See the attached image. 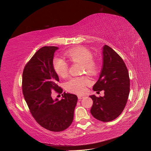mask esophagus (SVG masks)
Here are the masks:
<instances>
[{
    "label": "esophagus",
    "mask_w": 151,
    "mask_h": 151,
    "mask_svg": "<svg viewBox=\"0 0 151 151\" xmlns=\"http://www.w3.org/2000/svg\"><path fill=\"white\" fill-rule=\"evenodd\" d=\"M84 97H85L84 96H80V95H79V96H78V98L79 100L82 99H83Z\"/></svg>",
    "instance_id": "34e87169"
}]
</instances>
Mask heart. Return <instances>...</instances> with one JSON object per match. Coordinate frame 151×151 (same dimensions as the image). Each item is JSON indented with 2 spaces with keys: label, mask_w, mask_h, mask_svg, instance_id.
Returning <instances> with one entry per match:
<instances>
[{
  "label": "heart",
  "mask_w": 151,
  "mask_h": 151,
  "mask_svg": "<svg viewBox=\"0 0 151 151\" xmlns=\"http://www.w3.org/2000/svg\"><path fill=\"white\" fill-rule=\"evenodd\" d=\"M66 57L73 62L82 64L83 70L90 75L96 73L98 69L97 63L93 59L91 52L85 47H78L68 50L65 52ZM54 70L58 75L65 77L68 73V64L63 59L55 57L52 61ZM91 83L87 77H74L69 80L66 83V88L69 92L77 94L83 93L86 86Z\"/></svg>",
  "instance_id": "1"
}]
</instances>
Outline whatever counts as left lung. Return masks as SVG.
Here are the masks:
<instances>
[{
  "instance_id": "left-lung-1",
  "label": "left lung",
  "mask_w": 151,
  "mask_h": 151,
  "mask_svg": "<svg viewBox=\"0 0 151 151\" xmlns=\"http://www.w3.org/2000/svg\"><path fill=\"white\" fill-rule=\"evenodd\" d=\"M103 65L99 78L93 86L94 91H104V96H90L93 105L90 113L101 122H108L123 112L130 93V78L123 60L108 45L102 47Z\"/></svg>"
}]
</instances>
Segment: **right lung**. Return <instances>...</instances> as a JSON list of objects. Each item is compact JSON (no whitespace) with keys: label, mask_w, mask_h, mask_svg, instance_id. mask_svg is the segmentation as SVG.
<instances>
[{"label":"right lung","mask_w":151,"mask_h":151,"mask_svg":"<svg viewBox=\"0 0 151 151\" xmlns=\"http://www.w3.org/2000/svg\"><path fill=\"white\" fill-rule=\"evenodd\" d=\"M59 48H40L26 64L23 73L22 90L30 113L40 126L52 132H61L70 127L78 101L75 94L64 92L63 99H53L52 92L61 93L58 75L54 70V52Z\"/></svg>","instance_id":"obj_1"}]
</instances>
